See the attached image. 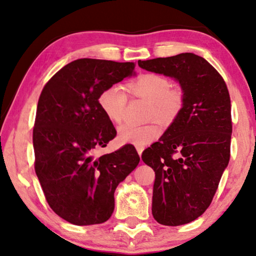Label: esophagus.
Returning <instances> with one entry per match:
<instances>
[{
    "label": "esophagus",
    "mask_w": 256,
    "mask_h": 256,
    "mask_svg": "<svg viewBox=\"0 0 256 256\" xmlns=\"http://www.w3.org/2000/svg\"><path fill=\"white\" fill-rule=\"evenodd\" d=\"M136 152H138L139 156H141V154H142V152H144V147H136Z\"/></svg>",
    "instance_id": "esophagus-1"
}]
</instances>
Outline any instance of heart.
I'll use <instances>...</instances> for the list:
<instances>
[{
	"instance_id": "heart-1",
	"label": "heart",
	"mask_w": 256,
	"mask_h": 256,
	"mask_svg": "<svg viewBox=\"0 0 256 256\" xmlns=\"http://www.w3.org/2000/svg\"><path fill=\"white\" fill-rule=\"evenodd\" d=\"M130 90L133 95L144 98L150 104V120H158L163 124L172 122L182 106L180 90L171 88V82L166 77L158 74H144L130 84ZM98 106L106 117L115 124L124 120L126 108V94L122 86L110 85L98 95ZM161 126L152 123L144 126L123 125L118 130V141L144 147L158 139L161 134Z\"/></svg>"
}]
</instances>
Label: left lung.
Listing matches in <instances>:
<instances>
[{
	"label": "left lung",
	"instance_id": "left-lung-1",
	"mask_svg": "<svg viewBox=\"0 0 256 256\" xmlns=\"http://www.w3.org/2000/svg\"><path fill=\"white\" fill-rule=\"evenodd\" d=\"M144 70L174 78L182 106L142 161L155 171L152 212L160 224L182 226L212 204L230 160L231 101L224 82L204 57L182 52L138 60Z\"/></svg>",
	"mask_w": 256,
	"mask_h": 256
}]
</instances>
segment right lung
Instances as JSON below:
<instances>
[{
  "mask_svg": "<svg viewBox=\"0 0 256 256\" xmlns=\"http://www.w3.org/2000/svg\"><path fill=\"white\" fill-rule=\"evenodd\" d=\"M134 63L80 58L46 84L33 128L34 169L49 207L66 222L92 226L108 220L114 193L140 161L136 148L95 158L116 136L98 106L106 87L134 74Z\"/></svg>",
  "mask_w": 256,
  "mask_h": 256,
  "instance_id": "obj_1",
  "label": "right lung"
}]
</instances>
